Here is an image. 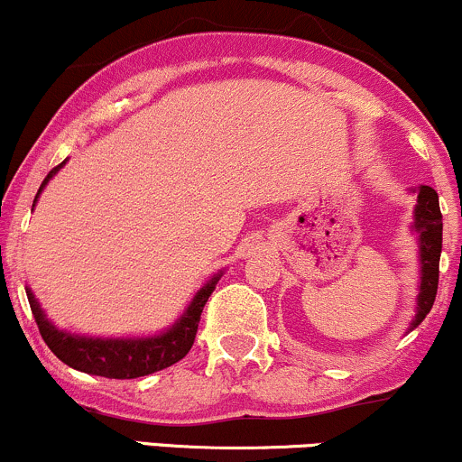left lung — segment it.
<instances>
[{"instance_id": "8db88e82", "label": "left lung", "mask_w": 462, "mask_h": 462, "mask_svg": "<svg viewBox=\"0 0 462 462\" xmlns=\"http://www.w3.org/2000/svg\"><path fill=\"white\" fill-rule=\"evenodd\" d=\"M410 192H417L412 232L417 235L419 243V293L408 333L425 320V316L434 305L439 289L440 247H443V217H440L437 190L430 189V186H419Z\"/></svg>"}]
</instances>
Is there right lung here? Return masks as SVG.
<instances>
[{
    "label": "right lung",
    "mask_w": 462,
    "mask_h": 462,
    "mask_svg": "<svg viewBox=\"0 0 462 462\" xmlns=\"http://www.w3.org/2000/svg\"><path fill=\"white\" fill-rule=\"evenodd\" d=\"M68 160H63L57 169H52L48 177L43 180L42 189L34 197L32 208L37 206L39 195H42L48 181L59 173ZM223 270L212 273L210 278L197 289L195 296L190 298L189 307L184 309L177 320L164 331L155 333V336H129V337H96V336H79V333L63 331L52 320H48L45 311L34 298L32 289L25 287V296H28L30 309H32L34 322H37L39 333L45 339V344L63 364L69 368L88 374H98V377L109 379H135L144 377V374L157 373L162 368L173 366L180 362L186 353L190 351L192 342H195L197 327H199L201 311L215 291L217 282L221 281Z\"/></svg>",
    "instance_id": "right-lung-1"
}]
</instances>
